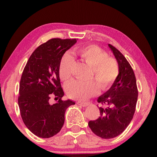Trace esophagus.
<instances>
[{
	"mask_svg": "<svg viewBox=\"0 0 157 157\" xmlns=\"http://www.w3.org/2000/svg\"><path fill=\"white\" fill-rule=\"evenodd\" d=\"M77 103V104H79V105H81V106H83V107H86V106H89V103L88 102H81V101H77L76 102Z\"/></svg>",
	"mask_w": 157,
	"mask_h": 157,
	"instance_id": "34e87169",
	"label": "esophagus"
}]
</instances>
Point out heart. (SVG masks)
<instances>
[{
  "mask_svg": "<svg viewBox=\"0 0 157 157\" xmlns=\"http://www.w3.org/2000/svg\"><path fill=\"white\" fill-rule=\"evenodd\" d=\"M75 54L91 66L89 78L95 79L100 89H106L117 78L119 75L117 62L109 57L108 53L100 47L94 45L81 47L75 51ZM74 63V58L68 53L62 57L59 68V76L62 81L69 80ZM96 83L93 79L86 81H74L66 86V93L71 98L86 99L96 93L98 86Z\"/></svg>",
  "mask_w": 157,
  "mask_h": 157,
  "instance_id": "heart-1",
  "label": "heart"
}]
</instances>
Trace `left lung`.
<instances>
[{
    "instance_id": "8db88e82",
    "label": "left lung",
    "mask_w": 157,
    "mask_h": 157,
    "mask_svg": "<svg viewBox=\"0 0 157 157\" xmlns=\"http://www.w3.org/2000/svg\"><path fill=\"white\" fill-rule=\"evenodd\" d=\"M118 62L119 75L110 89L98 98L100 116L90 121L89 126L96 136L112 139L126 129L134 117L138 89L134 71L120 51L109 44Z\"/></svg>"
}]
</instances>
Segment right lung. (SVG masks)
Returning <instances> with one entry per match:
<instances>
[{"label": "right lung", "instance_id": "add662e5", "mask_svg": "<svg viewBox=\"0 0 157 157\" xmlns=\"http://www.w3.org/2000/svg\"><path fill=\"white\" fill-rule=\"evenodd\" d=\"M76 39L52 38L33 51L21 76L18 106L26 127L40 138H50L61 131L66 109L75 102L63 101L64 95L59 78V63L64 53ZM54 95L59 101L49 103Z\"/></svg>", "mask_w": 157, "mask_h": 157}]
</instances>
